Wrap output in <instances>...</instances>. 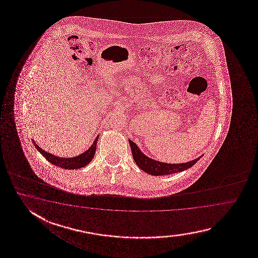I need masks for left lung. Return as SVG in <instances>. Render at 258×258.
<instances>
[{"instance_id": "left-lung-1", "label": "left lung", "mask_w": 258, "mask_h": 258, "mask_svg": "<svg viewBox=\"0 0 258 258\" xmlns=\"http://www.w3.org/2000/svg\"><path fill=\"white\" fill-rule=\"evenodd\" d=\"M129 143H130V147H131L133 158H134L136 164L141 170H144L145 172H147L150 175H169V174H172L176 172H181V171L191 168L192 165L196 164L198 160L202 158V156H200L198 159H192L191 161H188L185 163H177V164L165 163V162H160L156 159L148 158V156H146L139 149L137 144L133 142L130 139H129Z\"/></svg>"}]
</instances>
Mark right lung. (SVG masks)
I'll list each match as a JSON object with an SVG mask.
<instances>
[{"label": "right lung", "instance_id": "obj_1", "mask_svg": "<svg viewBox=\"0 0 258 258\" xmlns=\"http://www.w3.org/2000/svg\"><path fill=\"white\" fill-rule=\"evenodd\" d=\"M98 139H99V136L95 138L93 144L91 145L90 148H88V150H86L84 153L80 154L77 157H73V158H60V157L54 156L52 154L45 151L42 148H39L34 140L32 141H33L35 148L38 149L39 153L41 154L44 158L51 164L60 167L62 169H66V170H77V169L85 167L92 160L94 155L96 153V147H97Z\"/></svg>", "mask_w": 258, "mask_h": 258}]
</instances>
